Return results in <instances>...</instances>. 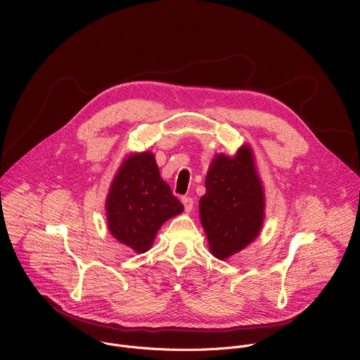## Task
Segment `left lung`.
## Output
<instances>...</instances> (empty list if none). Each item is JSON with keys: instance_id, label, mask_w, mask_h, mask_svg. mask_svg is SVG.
I'll return each instance as SVG.
<instances>
[{"instance_id": "1", "label": "left lung", "mask_w": 360, "mask_h": 360, "mask_svg": "<svg viewBox=\"0 0 360 360\" xmlns=\"http://www.w3.org/2000/svg\"><path fill=\"white\" fill-rule=\"evenodd\" d=\"M111 235L138 253L150 249L160 228L184 205L161 178L152 152L131 153L120 167L107 196Z\"/></svg>"}]
</instances>
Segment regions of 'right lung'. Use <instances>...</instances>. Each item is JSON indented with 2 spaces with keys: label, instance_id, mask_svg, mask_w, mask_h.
<instances>
[{
  "label": "right lung",
  "instance_id": "1",
  "mask_svg": "<svg viewBox=\"0 0 360 360\" xmlns=\"http://www.w3.org/2000/svg\"><path fill=\"white\" fill-rule=\"evenodd\" d=\"M205 188L207 192L199 200L200 222L211 253L226 259L259 235L265 218L264 186L252 149L242 145L235 157L219 153Z\"/></svg>",
  "mask_w": 360,
  "mask_h": 360
}]
</instances>
